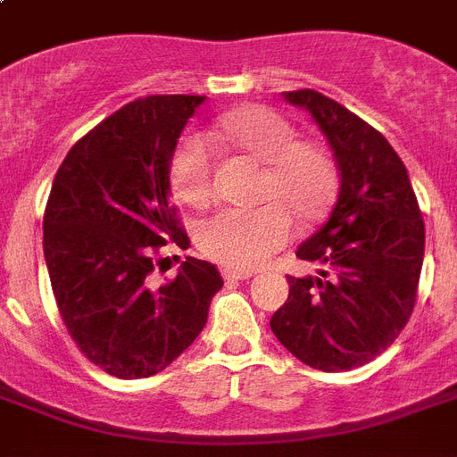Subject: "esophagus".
<instances>
[{"label":"esophagus","instance_id":"1","mask_svg":"<svg viewBox=\"0 0 457 457\" xmlns=\"http://www.w3.org/2000/svg\"><path fill=\"white\" fill-rule=\"evenodd\" d=\"M253 272L251 270H235V268H225L222 270V278H225V282H239V279H249Z\"/></svg>","mask_w":457,"mask_h":457}]
</instances>
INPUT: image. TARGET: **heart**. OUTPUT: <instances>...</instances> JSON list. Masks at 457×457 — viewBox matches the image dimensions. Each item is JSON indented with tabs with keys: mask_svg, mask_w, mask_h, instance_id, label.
<instances>
[{
	"mask_svg": "<svg viewBox=\"0 0 457 457\" xmlns=\"http://www.w3.org/2000/svg\"><path fill=\"white\" fill-rule=\"evenodd\" d=\"M215 137L265 163L261 199L270 198L258 208H222L208 215L196 229L201 253L218 263L249 270L265 263L289 242L292 213L312 222L327 213L337 196V163L327 149L315 142H299L296 128L285 116L265 106H246L220 118ZM213 146L204 135L179 139L170 156L168 175L172 192L187 206L204 208L211 204L213 185Z\"/></svg>",
	"mask_w": 457,
	"mask_h": 457,
	"instance_id": "heart-1",
	"label": "heart"
}]
</instances>
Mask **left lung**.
Returning <instances> with one entry per match:
<instances>
[{
  "label": "left lung",
  "instance_id": "1",
  "mask_svg": "<svg viewBox=\"0 0 457 457\" xmlns=\"http://www.w3.org/2000/svg\"><path fill=\"white\" fill-rule=\"evenodd\" d=\"M329 142L341 187L329 220L296 251L318 278H289L272 334L322 372L361 368L396 341L418 299L425 222L403 161L382 132L315 89L285 92Z\"/></svg>",
  "mask_w": 457,
  "mask_h": 457
}]
</instances>
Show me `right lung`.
<instances>
[{"instance_id": "right-lung-1", "label": "right lung", "mask_w": 457, "mask_h": 457, "mask_svg": "<svg viewBox=\"0 0 457 457\" xmlns=\"http://www.w3.org/2000/svg\"><path fill=\"white\" fill-rule=\"evenodd\" d=\"M206 96L152 95L125 104L63 158L45 211V261L71 339L120 379L165 370L196 337L222 278L187 258L154 289L168 242L189 244L170 204L168 165L179 132Z\"/></svg>"}]
</instances>
